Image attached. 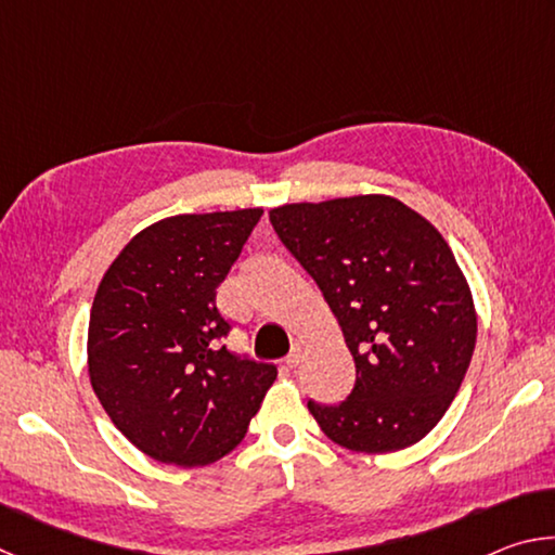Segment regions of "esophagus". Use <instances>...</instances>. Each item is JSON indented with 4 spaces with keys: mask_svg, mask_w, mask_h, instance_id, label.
Here are the masks:
<instances>
[{
    "mask_svg": "<svg viewBox=\"0 0 555 555\" xmlns=\"http://www.w3.org/2000/svg\"><path fill=\"white\" fill-rule=\"evenodd\" d=\"M286 367L288 370H294V367H298V364H300V347H294V350H291L288 354H286Z\"/></svg>",
    "mask_w": 555,
    "mask_h": 555,
    "instance_id": "1",
    "label": "esophagus"
}]
</instances>
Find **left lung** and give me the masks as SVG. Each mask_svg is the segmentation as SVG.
<instances>
[{
  "label": "left lung",
  "instance_id": "obj_1",
  "mask_svg": "<svg viewBox=\"0 0 555 555\" xmlns=\"http://www.w3.org/2000/svg\"><path fill=\"white\" fill-rule=\"evenodd\" d=\"M279 240L343 327L357 379L335 406L308 401L323 434L357 453H393L428 436L465 379L477 313L434 224L389 195L269 210Z\"/></svg>",
  "mask_w": 555,
  "mask_h": 555
}]
</instances>
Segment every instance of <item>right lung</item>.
I'll return each mask as SVG.
<instances>
[{
    "instance_id": "obj_1",
    "label": "right lung",
    "mask_w": 555,
    "mask_h": 555,
    "mask_svg": "<svg viewBox=\"0 0 555 555\" xmlns=\"http://www.w3.org/2000/svg\"><path fill=\"white\" fill-rule=\"evenodd\" d=\"M264 210L149 224L102 276L88 325V372L129 443L166 465H210L240 446L276 379L274 364L222 345L215 304Z\"/></svg>"
}]
</instances>
